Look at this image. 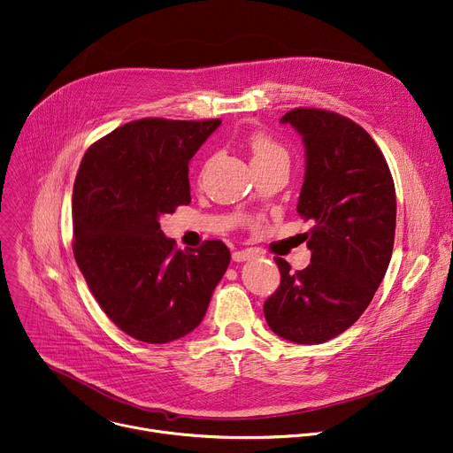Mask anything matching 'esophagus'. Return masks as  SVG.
Segmentation results:
<instances>
[{"label":"esophagus","mask_w":453,"mask_h":453,"mask_svg":"<svg viewBox=\"0 0 453 453\" xmlns=\"http://www.w3.org/2000/svg\"><path fill=\"white\" fill-rule=\"evenodd\" d=\"M250 258H253V251H250V250H242V251H234L233 253V260L234 262H245V260H250Z\"/></svg>","instance_id":"esophagus-1"}]
</instances>
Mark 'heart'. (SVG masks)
<instances>
[{"instance_id":"b5f03b06","label":"heart","mask_w":453,"mask_h":453,"mask_svg":"<svg viewBox=\"0 0 453 453\" xmlns=\"http://www.w3.org/2000/svg\"><path fill=\"white\" fill-rule=\"evenodd\" d=\"M245 142H248V148L251 151L253 166H260V164H267L273 160H287L285 150L265 132L251 134Z\"/></svg>"}]
</instances>
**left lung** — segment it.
Returning <instances> with one entry per match:
<instances>
[{
	"instance_id": "1",
	"label": "left lung",
	"mask_w": 453,
	"mask_h": 453,
	"mask_svg": "<svg viewBox=\"0 0 453 453\" xmlns=\"http://www.w3.org/2000/svg\"><path fill=\"white\" fill-rule=\"evenodd\" d=\"M280 120L305 144L296 211L312 224V255L296 273L274 258L281 281L264 314L280 338L316 345L347 331L372 302L394 250L395 188L381 150L349 117L295 108Z\"/></svg>"
}]
</instances>
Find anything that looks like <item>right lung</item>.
<instances>
[{"label": "right lung", "instance_id": "1", "mask_svg": "<svg viewBox=\"0 0 453 453\" xmlns=\"http://www.w3.org/2000/svg\"><path fill=\"white\" fill-rule=\"evenodd\" d=\"M220 119L132 120L94 142L73 182V257L104 314L128 336L168 343L208 311L231 253L180 251L158 217L191 202L189 160Z\"/></svg>", "mask_w": 453, "mask_h": 453}]
</instances>
